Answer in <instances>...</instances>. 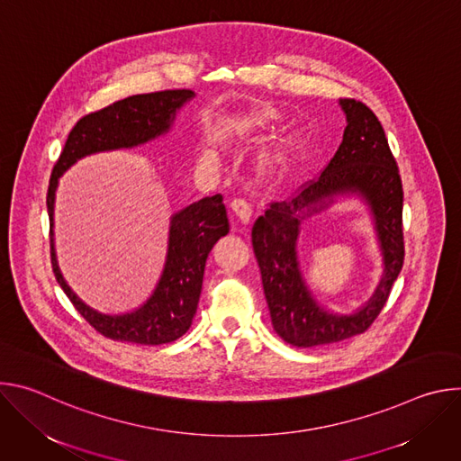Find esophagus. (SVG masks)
I'll use <instances>...</instances> for the list:
<instances>
[{"instance_id":"1","label":"esophagus","mask_w":461,"mask_h":461,"mask_svg":"<svg viewBox=\"0 0 461 461\" xmlns=\"http://www.w3.org/2000/svg\"><path fill=\"white\" fill-rule=\"evenodd\" d=\"M231 210H233V213L237 215V219H239L242 224H248V222H249V219H251V206H249L246 201L235 199V201L231 203Z\"/></svg>"}]
</instances>
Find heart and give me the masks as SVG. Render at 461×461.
I'll use <instances>...</instances> for the list:
<instances>
[{"label": "heart", "mask_w": 461, "mask_h": 461, "mask_svg": "<svg viewBox=\"0 0 461 461\" xmlns=\"http://www.w3.org/2000/svg\"><path fill=\"white\" fill-rule=\"evenodd\" d=\"M206 151H208L210 157H217V148H215V144H208V149H206ZM277 160H279V155L276 153V155H268L262 164H265V169H274L276 164H277Z\"/></svg>", "instance_id": "1"}]
</instances>
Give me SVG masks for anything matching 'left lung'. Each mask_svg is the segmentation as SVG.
Listing matches in <instances>:
<instances>
[{"instance_id":"left-lung-1","label":"left lung","mask_w":461,"mask_h":461,"mask_svg":"<svg viewBox=\"0 0 461 461\" xmlns=\"http://www.w3.org/2000/svg\"><path fill=\"white\" fill-rule=\"evenodd\" d=\"M343 142L324 171L290 201L274 203L251 230L253 253L274 330L299 348L338 343L363 334L383 310L403 267V189L383 125L361 102L343 98ZM359 200L369 212L382 257L380 281L361 307L336 312L322 305L300 268L302 224L339 200Z\"/></svg>"}]
</instances>
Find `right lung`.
<instances>
[{"instance_id": "add662e5", "label": "right lung", "mask_w": 461, "mask_h": 461, "mask_svg": "<svg viewBox=\"0 0 461 461\" xmlns=\"http://www.w3.org/2000/svg\"><path fill=\"white\" fill-rule=\"evenodd\" d=\"M194 98L193 91L135 95L78 120L52 169L47 193L52 272L75 308L100 334L114 341L164 345L182 338L193 322L203 290L204 268L215 242L228 235L230 222L222 194L204 196L169 217L164 268L151 295L137 308L109 313L87 304L65 281L54 244V204L59 178L78 160L146 146L173 129L178 111Z\"/></svg>"}]
</instances>
